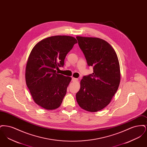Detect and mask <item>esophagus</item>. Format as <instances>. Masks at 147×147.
<instances>
[{"mask_svg":"<svg viewBox=\"0 0 147 147\" xmlns=\"http://www.w3.org/2000/svg\"><path fill=\"white\" fill-rule=\"evenodd\" d=\"M77 81H78V79H77V78H71V82H77Z\"/></svg>","mask_w":147,"mask_h":147,"instance_id":"1","label":"esophagus"}]
</instances>
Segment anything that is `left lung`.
Wrapping results in <instances>:
<instances>
[{
	"label": "left lung",
	"mask_w": 147,
	"mask_h": 147,
	"mask_svg": "<svg viewBox=\"0 0 147 147\" xmlns=\"http://www.w3.org/2000/svg\"><path fill=\"white\" fill-rule=\"evenodd\" d=\"M76 38L88 66L93 67V73L80 81L77 102L86 111L96 112L109 104L119 88L121 76L118 57L112 46L104 40Z\"/></svg>",
	"instance_id": "8db88e82"
}]
</instances>
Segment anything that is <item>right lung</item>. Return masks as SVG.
I'll return each instance as SVG.
<instances>
[{"label": "right lung", "mask_w": 147, "mask_h": 147, "mask_svg": "<svg viewBox=\"0 0 147 147\" xmlns=\"http://www.w3.org/2000/svg\"><path fill=\"white\" fill-rule=\"evenodd\" d=\"M77 40L69 36H54L38 42L26 64V83L35 102L46 110L61 105L71 78L56 73Z\"/></svg>", "instance_id": "obj_1"}]
</instances>
